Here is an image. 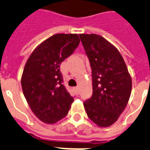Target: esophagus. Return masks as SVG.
<instances>
[{"mask_svg": "<svg viewBox=\"0 0 150 150\" xmlns=\"http://www.w3.org/2000/svg\"><path fill=\"white\" fill-rule=\"evenodd\" d=\"M73 90H74V91L75 92V94H76V95H78V94H79V88H77V87H74V88H73Z\"/></svg>", "mask_w": 150, "mask_h": 150, "instance_id": "esophagus-1", "label": "esophagus"}]
</instances>
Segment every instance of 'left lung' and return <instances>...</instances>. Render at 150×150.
I'll use <instances>...</instances> for the list:
<instances>
[{
    "instance_id": "8db88e82",
    "label": "left lung",
    "mask_w": 150,
    "mask_h": 150,
    "mask_svg": "<svg viewBox=\"0 0 150 150\" xmlns=\"http://www.w3.org/2000/svg\"><path fill=\"white\" fill-rule=\"evenodd\" d=\"M92 71L93 93L83 103L88 117L98 127L114 124L126 107L132 77L122 55L102 36L80 34Z\"/></svg>"
}]
</instances>
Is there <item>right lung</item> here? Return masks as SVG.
<instances>
[{
	"instance_id": "1",
	"label": "right lung",
	"mask_w": 150,
	"mask_h": 150,
	"mask_svg": "<svg viewBox=\"0 0 150 150\" xmlns=\"http://www.w3.org/2000/svg\"><path fill=\"white\" fill-rule=\"evenodd\" d=\"M80 44L75 33H58L38 45L26 61L21 84L31 110L46 124L64 118L74 102L63 84L60 65Z\"/></svg>"
}]
</instances>
